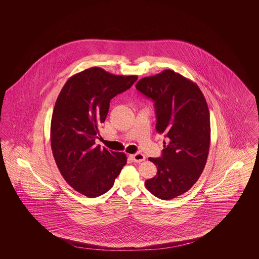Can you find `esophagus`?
<instances>
[{"label": "esophagus", "instance_id": "esophagus-1", "mask_svg": "<svg viewBox=\"0 0 259 259\" xmlns=\"http://www.w3.org/2000/svg\"><path fill=\"white\" fill-rule=\"evenodd\" d=\"M131 158H132V160L134 161V162L140 163V162H143V161L146 159V156L143 153L138 152V153H135V154H132Z\"/></svg>", "mask_w": 259, "mask_h": 259}]
</instances>
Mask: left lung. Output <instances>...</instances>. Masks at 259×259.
<instances>
[{"label":"left lung","mask_w":259,"mask_h":259,"mask_svg":"<svg viewBox=\"0 0 259 259\" xmlns=\"http://www.w3.org/2000/svg\"><path fill=\"white\" fill-rule=\"evenodd\" d=\"M137 90L154 102L156 131L166 138L157 167L145 185L155 197L170 200L189 190L203 172L210 141L209 112L196 83L172 70L140 79Z\"/></svg>","instance_id":"8db88e82"}]
</instances>
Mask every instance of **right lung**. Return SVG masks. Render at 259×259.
<instances>
[{
    "label": "right lung",
    "mask_w": 259,
    "mask_h": 259,
    "mask_svg": "<svg viewBox=\"0 0 259 259\" xmlns=\"http://www.w3.org/2000/svg\"><path fill=\"white\" fill-rule=\"evenodd\" d=\"M137 79L89 68L71 76L56 100L50 125L53 157L65 181L87 197L110 190L127 162L125 153L101 148L95 139L111 99Z\"/></svg>",
    "instance_id": "1"
}]
</instances>
